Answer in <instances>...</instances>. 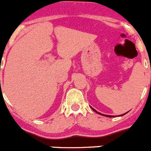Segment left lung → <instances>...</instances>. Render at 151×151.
Segmentation results:
<instances>
[{
  "label": "left lung",
  "mask_w": 151,
  "mask_h": 151,
  "mask_svg": "<svg viewBox=\"0 0 151 151\" xmlns=\"http://www.w3.org/2000/svg\"><path fill=\"white\" fill-rule=\"evenodd\" d=\"M91 108H92V109L93 110V111H94L95 112H96V113H97V114H100V115H102V116H108V117H114V116H111V115H106V114H101V113H99V112H98V111H96V110H95L94 108H92V107H91ZM127 113H128V112L125 113L124 114H121V115H119V116H123V115H125V114H127Z\"/></svg>",
  "instance_id": "left-lung-1"
}]
</instances>
